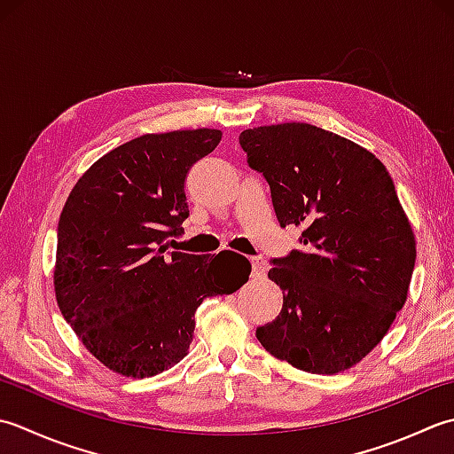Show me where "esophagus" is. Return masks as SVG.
<instances>
[{
	"instance_id": "obj_1",
	"label": "esophagus",
	"mask_w": 454,
	"mask_h": 454,
	"mask_svg": "<svg viewBox=\"0 0 454 454\" xmlns=\"http://www.w3.org/2000/svg\"><path fill=\"white\" fill-rule=\"evenodd\" d=\"M251 264H253V278H261V276H264L266 264H264L262 258L253 256V258H251Z\"/></svg>"
}]
</instances>
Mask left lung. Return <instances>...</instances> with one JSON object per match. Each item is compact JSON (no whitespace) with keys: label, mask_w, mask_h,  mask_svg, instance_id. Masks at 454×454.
Wrapping results in <instances>:
<instances>
[{"label":"left lung","mask_w":454,"mask_h":454,"mask_svg":"<svg viewBox=\"0 0 454 454\" xmlns=\"http://www.w3.org/2000/svg\"><path fill=\"white\" fill-rule=\"evenodd\" d=\"M239 141L280 225L303 229L301 251L268 270L284 301L256 339L303 372L353 368L403 308L418 254L390 174L364 146L309 123L247 129Z\"/></svg>","instance_id":"obj_1"}]
</instances>
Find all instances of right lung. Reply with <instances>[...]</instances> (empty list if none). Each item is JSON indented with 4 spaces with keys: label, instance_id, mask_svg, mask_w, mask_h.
Instances as JSON below:
<instances>
[{
    "label": "right lung",
    "instance_id": "1",
    "mask_svg": "<svg viewBox=\"0 0 454 454\" xmlns=\"http://www.w3.org/2000/svg\"><path fill=\"white\" fill-rule=\"evenodd\" d=\"M219 129L146 133L101 156L74 184L59 221L54 294L64 319L114 372L149 378L188 355L193 313L233 294L251 262L229 253L166 254L188 217L186 178Z\"/></svg>",
    "mask_w": 454,
    "mask_h": 454
}]
</instances>
